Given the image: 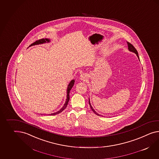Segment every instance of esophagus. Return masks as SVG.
Returning <instances> with one entry per match:
<instances>
[{
	"mask_svg": "<svg viewBox=\"0 0 159 159\" xmlns=\"http://www.w3.org/2000/svg\"><path fill=\"white\" fill-rule=\"evenodd\" d=\"M88 78V77L86 75V74H83L80 76V79L82 81H84L87 80Z\"/></svg>",
	"mask_w": 159,
	"mask_h": 159,
	"instance_id": "obj_1",
	"label": "esophagus"
}]
</instances>
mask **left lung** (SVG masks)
<instances>
[{
	"label": "left lung",
	"mask_w": 159,
	"mask_h": 159,
	"mask_svg": "<svg viewBox=\"0 0 159 159\" xmlns=\"http://www.w3.org/2000/svg\"><path fill=\"white\" fill-rule=\"evenodd\" d=\"M127 45H128V49L130 51V52H134V53H135L136 54V55L137 56V57L139 58V54H138V52H137V51L136 50V49L134 47V46L132 45V44H131L130 43H129V42H127ZM89 103L90 107V108L92 109V110L93 111L94 113L95 114H96L98 116H100V114H98L96 112V111L94 110L93 108L92 107V106H91V104H90V99L89 98Z\"/></svg>",
	"instance_id": "left-lung-1"
}]
</instances>
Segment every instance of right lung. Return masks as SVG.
I'll use <instances>...</instances> for the list:
<instances>
[{
    "label": "right lung",
    "instance_id": "1",
    "mask_svg": "<svg viewBox=\"0 0 159 159\" xmlns=\"http://www.w3.org/2000/svg\"><path fill=\"white\" fill-rule=\"evenodd\" d=\"M50 41H51V40H50V39H47V38H46V39H40V40H37V41H36V42H34V43L30 45V46L35 45H39V44H44V43H49ZM29 47H30V46H29ZM74 82H75L74 80H71V81L70 82L69 85L67 86V96H66V98H66L65 102L63 106L61 107V109L59 110V111H57V112H54V113H52V114H49L50 115H55L59 114V113L61 112L67 107V104H68V102H69V101L70 100V90L71 89V88H73V86H74Z\"/></svg>",
    "mask_w": 159,
    "mask_h": 159
}]
</instances>
